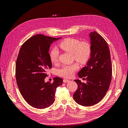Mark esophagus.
Here are the masks:
<instances>
[{
  "label": "esophagus",
  "instance_id": "esophagus-1",
  "mask_svg": "<svg viewBox=\"0 0 128 128\" xmlns=\"http://www.w3.org/2000/svg\"><path fill=\"white\" fill-rule=\"evenodd\" d=\"M70 82V80H66V79H64V83H68Z\"/></svg>",
  "mask_w": 128,
  "mask_h": 128
}]
</instances>
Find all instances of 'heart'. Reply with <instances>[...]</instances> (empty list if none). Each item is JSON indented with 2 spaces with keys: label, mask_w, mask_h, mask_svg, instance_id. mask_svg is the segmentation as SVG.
Masks as SVG:
<instances>
[{
  "label": "heart",
  "mask_w": 128,
  "mask_h": 128,
  "mask_svg": "<svg viewBox=\"0 0 128 128\" xmlns=\"http://www.w3.org/2000/svg\"><path fill=\"white\" fill-rule=\"evenodd\" d=\"M59 46L64 51L72 53L73 59L80 64H85L90 59L92 53V46L88 42H80L75 38H68L59 42ZM59 50L53 47L50 52L49 56L52 62L56 64L59 61ZM78 68L76 64L65 65L60 68L58 74L64 78H70Z\"/></svg>",
  "instance_id": "obj_1"
}]
</instances>
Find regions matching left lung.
<instances>
[{
	"label": "left lung",
	"mask_w": 128,
	"mask_h": 128,
	"mask_svg": "<svg viewBox=\"0 0 128 128\" xmlns=\"http://www.w3.org/2000/svg\"><path fill=\"white\" fill-rule=\"evenodd\" d=\"M90 39L91 58L78 73L80 78L86 77L87 82L74 80L78 88L73 98L83 106L94 105L101 101L110 88L112 75L110 51L107 42L96 32L90 34Z\"/></svg>",
	"instance_id": "obj_1"
}]
</instances>
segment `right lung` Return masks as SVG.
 Here are the masks:
<instances>
[{
  "instance_id": "add662e5",
  "label": "right lung",
  "mask_w": 128,
  "mask_h": 128,
  "mask_svg": "<svg viewBox=\"0 0 128 128\" xmlns=\"http://www.w3.org/2000/svg\"><path fill=\"white\" fill-rule=\"evenodd\" d=\"M59 38L36 34L22 44L15 64V76L22 96L29 105L44 109L54 102L56 88L63 80L54 78V82H45L47 72L52 68L49 56L50 45Z\"/></svg>"
}]
</instances>
